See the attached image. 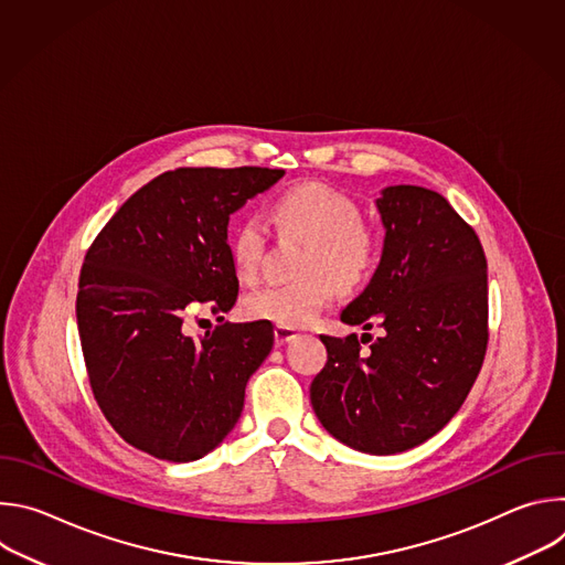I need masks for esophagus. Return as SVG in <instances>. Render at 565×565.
Masks as SVG:
<instances>
[{"instance_id": "obj_1", "label": "esophagus", "mask_w": 565, "mask_h": 565, "mask_svg": "<svg viewBox=\"0 0 565 565\" xmlns=\"http://www.w3.org/2000/svg\"><path fill=\"white\" fill-rule=\"evenodd\" d=\"M295 338H299V331H297V329H286V327H277V329H275V342H277L279 347L292 342Z\"/></svg>"}]
</instances>
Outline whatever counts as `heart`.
Wrapping results in <instances>:
<instances>
[{
	"mask_svg": "<svg viewBox=\"0 0 565 565\" xmlns=\"http://www.w3.org/2000/svg\"><path fill=\"white\" fill-rule=\"evenodd\" d=\"M270 218L284 230L306 238L299 273L290 284L257 288L244 299V315L286 329H303L329 308L335 281L342 288L364 284L377 259L380 238L360 218V207L340 190L306 181L290 185L270 201ZM266 230L257 218H244L230 234V257L238 277L255 279L262 270Z\"/></svg>",
	"mask_w": 565,
	"mask_h": 565,
	"instance_id": "1",
	"label": "heart"
}]
</instances>
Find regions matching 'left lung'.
<instances>
[{"instance_id": "1", "label": "left lung", "mask_w": 565, "mask_h": 565, "mask_svg": "<svg viewBox=\"0 0 565 565\" xmlns=\"http://www.w3.org/2000/svg\"><path fill=\"white\" fill-rule=\"evenodd\" d=\"M375 205L382 259L340 319L382 333L319 335L329 360L310 402L340 443L386 456L438 434L473 386L490 340L488 259L473 227L434 190L391 185Z\"/></svg>"}]
</instances>
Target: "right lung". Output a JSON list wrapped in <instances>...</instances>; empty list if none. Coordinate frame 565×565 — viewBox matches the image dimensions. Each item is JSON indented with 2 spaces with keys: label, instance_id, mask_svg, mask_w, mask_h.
I'll use <instances>...</instances> for the list:
<instances>
[{
  "label": "right lung",
  "instance_id": "add662e5",
  "mask_svg": "<svg viewBox=\"0 0 565 565\" xmlns=\"http://www.w3.org/2000/svg\"><path fill=\"white\" fill-rule=\"evenodd\" d=\"M281 177L179 168L131 194L94 238L75 299L79 344L100 412L131 447L199 460L244 412L246 384L275 344L273 324L223 321L194 340L185 319L201 306L214 315L234 306L230 214Z\"/></svg>",
  "mask_w": 565,
  "mask_h": 565
}]
</instances>
